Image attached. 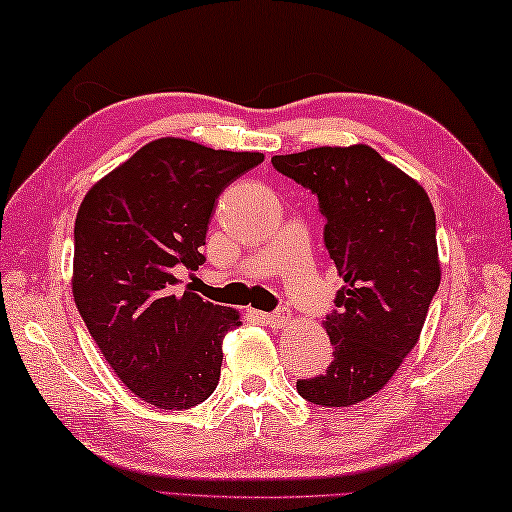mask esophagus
I'll use <instances>...</instances> for the list:
<instances>
[{"label": "esophagus", "mask_w": 512, "mask_h": 512, "mask_svg": "<svg viewBox=\"0 0 512 512\" xmlns=\"http://www.w3.org/2000/svg\"><path fill=\"white\" fill-rule=\"evenodd\" d=\"M256 317L263 321V324L272 326V328H283L290 321V315L285 310H276V312H256Z\"/></svg>", "instance_id": "34e87169"}]
</instances>
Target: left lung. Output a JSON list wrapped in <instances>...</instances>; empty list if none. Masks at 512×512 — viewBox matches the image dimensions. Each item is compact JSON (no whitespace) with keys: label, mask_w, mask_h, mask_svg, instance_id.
<instances>
[{"label":"left lung","mask_w":512,"mask_h":512,"mask_svg":"<svg viewBox=\"0 0 512 512\" xmlns=\"http://www.w3.org/2000/svg\"><path fill=\"white\" fill-rule=\"evenodd\" d=\"M272 166L317 195L342 290L326 315L333 362L299 380L301 398L351 407L371 398L416 346L441 283L436 215L425 188L373 148H312Z\"/></svg>","instance_id":"obj_1"}]
</instances>
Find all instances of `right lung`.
<instances>
[{
	"label": "right lung",
	"mask_w": 512,
	"mask_h": 512,
	"mask_svg": "<svg viewBox=\"0 0 512 512\" xmlns=\"http://www.w3.org/2000/svg\"><path fill=\"white\" fill-rule=\"evenodd\" d=\"M263 152L157 139L89 188L74 227L76 308L134 396L191 409L218 387L222 337L236 310L175 292L173 270H197L220 193Z\"/></svg>",
	"instance_id": "right-lung-1"
}]
</instances>
